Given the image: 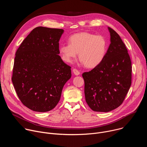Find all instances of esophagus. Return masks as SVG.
Wrapping results in <instances>:
<instances>
[{
    "instance_id": "1",
    "label": "esophagus",
    "mask_w": 147,
    "mask_h": 147,
    "mask_svg": "<svg viewBox=\"0 0 147 147\" xmlns=\"http://www.w3.org/2000/svg\"><path fill=\"white\" fill-rule=\"evenodd\" d=\"M73 72L74 73V74L76 76H78L79 74H80V72L78 70H77L76 69H74L73 70Z\"/></svg>"
}]
</instances>
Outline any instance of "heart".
<instances>
[{"mask_svg":"<svg viewBox=\"0 0 147 147\" xmlns=\"http://www.w3.org/2000/svg\"><path fill=\"white\" fill-rule=\"evenodd\" d=\"M107 49L108 42L103 36L86 32L72 35L69 38V43L63 44L59 47L64 61L72 63L78 53L81 61L88 68L99 65L105 57Z\"/></svg>","mask_w":147,"mask_h":147,"instance_id":"b5f03b06","label":"heart"}]
</instances>
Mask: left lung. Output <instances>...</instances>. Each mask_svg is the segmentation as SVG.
I'll return each mask as SVG.
<instances>
[{
    "label": "left lung",
    "instance_id": "1",
    "mask_svg": "<svg viewBox=\"0 0 147 147\" xmlns=\"http://www.w3.org/2000/svg\"><path fill=\"white\" fill-rule=\"evenodd\" d=\"M111 44L103 61L82 74L86 100L94 111L108 112L123 103L131 84V61L119 34L110 27Z\"/></svg>",
    "mask_w": 147,
    "mask_h": 147
}]
</instances>
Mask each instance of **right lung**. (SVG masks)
Listing matches in <instances>:
<instances>
[{
	"label": "right lung",
	"instance_id": "1",
	"mask_svg": "<svg viewBox=\"0 0 147 147\" xmlns=\"http://www.w3.org/2000/svg\"><path fill=\"white\" fill-rule=\"evenodd\" d=\"M64 30L35 28L16 53L12 82L24 106L39 112L53 109L60 100L71 67L59 55L60 38Z\"/></svg>",
	"mask_w": 147,
	"mask_h": 147
}]
</instances>
